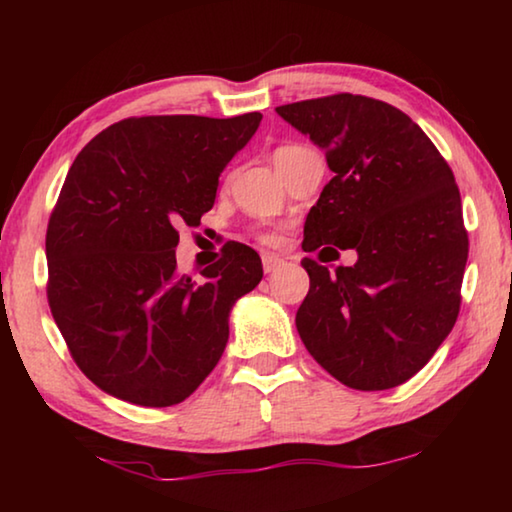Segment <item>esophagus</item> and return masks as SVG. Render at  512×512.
Here are the masks:
<instances>
[{
    "label": "esophagus",
    "instance_id": "esophagus-1",
    "mask_svg": "<svg viewBox=\"0 0 512 512\" xmlns=\"http://www.w3.org/2000/svg\"><path fill=\"white\" fill-rule=\"evenodd\" d=\"M262 264H264V273H273L277 271L284 264V259L280 255H273V253H264L262 255Z\"/></svg>",
    "mask_w": 512,
    "mask_h": 512
}]
</instances>
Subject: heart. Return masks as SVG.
<instances>
[{"instance_id": "1", "label": "heart", "mask_w": 512, "mask_h": 512, "mask_svg": "<svg viewBox=\"0 0 512 512\" xmlns=\"http://www.w3.org/2000/svg\"><path fill=\"white\" fill-rule=\"evenodd\" d=\"M300 149H305V146H298V144H287V146H280V149L275 151V160H280L282 155L296 153V151H300ZM259 239L266 241V244H275V241H277V232H273V230H266V232H262V235H259Z\"/></svg>"}]
</instances>
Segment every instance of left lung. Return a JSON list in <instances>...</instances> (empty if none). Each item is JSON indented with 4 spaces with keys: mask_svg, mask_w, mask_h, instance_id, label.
I'll return each mask as SVG.
<instances>
[{
    "mask_svg": "<svg viewBox=\"0 0 512 512\" xmlns=\"http://www.w3.org/2000/svg\"><path fill=\"white\" fill-rule=\"evenodd\" d=\"M275 110L334 171L307 214L302 248L357 250V262L334 273L302 259L300 339L345 386H400L427 366L461 309L470 244L454 173L391 103L345 92Z\"/></svg>",
    "mask_w": 512,
    "mask_h": 512,
    "instance_id": "8db88e82",
    "label": "left lung"
}]
</instances>
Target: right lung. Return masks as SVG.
Listing matches in <instances>:
<instances>
[{
    "label": "right lung",
    "mask_w": 512,
    "mask_h": 512,
    "mask_svg": "<svg viewBox=\"0 0 512 512\" xmlns=\"http://www.w3.org/2000/svg\"><path fill=\"white\" fill-rule=\"evenodd\" d=\"M262 115L131 117L76 155L47 228V300L92 384L137 406L180 404L228 343L230 309L262 259L225 246L205 280L178 275V225L212 210L219 176Z\"/></svg>",
    "instance_id": "add662e5"
}]
</instances>
